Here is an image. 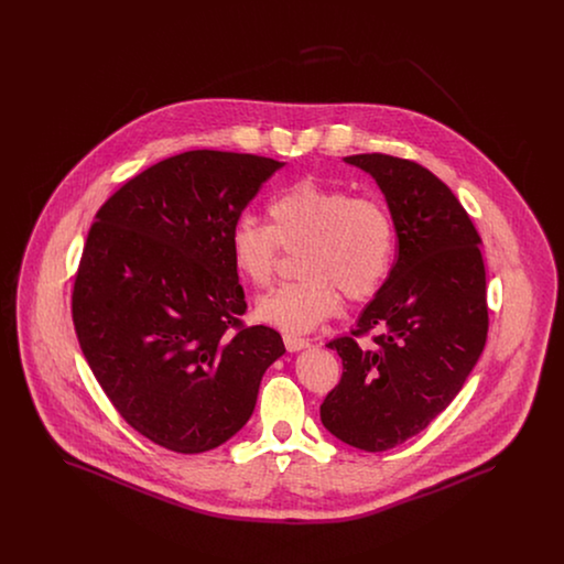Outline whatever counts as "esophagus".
I'll return each mask as SVG.
<instances>
[{
    "mask_svg": "<svg viewBox=\"0 0 564 564\" xmlns=\"http://www.w3.org/2000/svg\"><path fill=\"white\" fill-rule=\"evenodd\" d=\"M283 343H285V349L290 350V352L306 349L311 345L306 338H300V336H294V334H283Z\"/></svg>",
    "mask_w": 564,
    "mask_h": 564,
    "instance_id": "34e87169",
    "label": "esophagus"
}]
</instances>
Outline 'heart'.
Instances as JSON below:
<instances>
[{"label":"heart","mask_w":564,"mask_h":564,"mask_svg":"<svg viewBox=\"0 0 564 564\" xmlns=\"http://www.w3.org/2000/svg\"><path fill=\"white\" fill-rule=\"evenodd\" d=\"M269 226L242 219L230 235L232 264L251 285L267 288L281 251L300 253V274L258 297L256 317L283 332H308L352 302L378 294L395 258V226L375 196L300 180L269 203Z\"/></svg>","instance_id":"heart-1"}]
</instances>
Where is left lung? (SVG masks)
Returning <instances> with one entry per match:
<instances>
[{"label":"left lung","mask_w":564,"mask_h":564,"mask_svg":"<svg viewBox=\"0 0 564 564\" xmlns=\"http://www.w3.org/2000/svg\"><path fill=\"white\" fill-rule=\"evenodd\" d=\"M347 162L384 192L398 258L350 336L327 345L340 355L343 376L319 412L323 427L345 444L382 453L446 410L480 359L486 270L474 221L430 169L378 152ZM366 335L376 343L370 350L356 343Z\"/></svg>","instance_id":"left-lung-1"}]
</instances>
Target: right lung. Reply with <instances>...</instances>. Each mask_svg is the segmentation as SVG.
<instances>
[{
  "label": "right lung",
  "instance_id": "right-lung-1",
  "mask_svg": "<svg viewBox=\"0 0 564 564\" xmlns=\"http://www.w3.org/2000/svg\"><path fill=\"white\" fill-rule=\"evenodd\" d=\"M283 162L192 150L152 164L97 212L82 249L72 317L118 414L162 448H217L249 421L285 347L245 325L230 235Z\"/></svg>",
  "mask_w": 564,
  "mask_h": 564
}]
</instances>
